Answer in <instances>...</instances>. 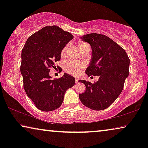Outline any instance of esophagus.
I'll use <instances>...</instances> for the list:
<instances>
[{"label":"esophagus","mask_w":148,"mask_h":148,"mask_svg":"<svg viewBox=\"0 0 148 148\" xmlns=\"http://www.w3.org/2000/svg\"><path fill=\"white\" fill-rule=\"evenodd\" d=\"M78 82H79V79L75 78V83H76V84H77Z\"/></svg>","instance_id":"1"}]
</instances>
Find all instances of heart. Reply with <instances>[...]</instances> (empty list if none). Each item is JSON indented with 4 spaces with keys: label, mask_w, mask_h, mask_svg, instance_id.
<instances>
[{
    "label": "heart",
    "mask_w": 148,
    "mask_h": 148,
    "mask_svg": "<svg viewBox=\"0 0 148 148\" xmlns=\"http://www.w3.org/2000/svg\"><path fill=\"white\" fill-rule=\"evenodd\" d=\"M87 46H89L88 44L82 42L79 45V48L82 50L83 48ZM69 47L70 45L68 44L64 46L63 48H62L61 52H60V56L62 58L66 57V55H67ZM84 64L82 63V62H76L73 60H68L64 63L63 69L64 71L69 74L72 75H78L82 72V71L84 68Z\"/></svg>",
    "instance_id": "obj_1"
}]
</instances>
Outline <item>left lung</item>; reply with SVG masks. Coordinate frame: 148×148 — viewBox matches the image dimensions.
Here are the masks:
<instances>
[{"label": "left lung", "mask_w": 148, "mask_h": 148, "mask_svg": "<svg viewBox=\"0 0 148 148\" xmlns=\"http://www.w3.org/2000/svg\"><path fill=\"white\" fill-rule=\"evenodd\" d=\"M92 47V60L86 71L88 76H99L94 84L86 80V90L79 95L82 104L95 110L108 108L119 96L129 73L130 60L126 52L108 36L89 34L82 37Z\"/></svg>", "instance_id": "1"}]
</instances>
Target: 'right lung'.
I'll return each instance as SVG.
<instances>
[{
	"mask_svg": "<svg viewBox=\"0 0 148 148\" xmlns=\"http://www.w3.org/2000/svg\"><path fill=\"white\" fill-rule=\"evenodd\" d=\"M73 38L58 26H46L29 36L22 49L20 70L24 90L40 110L59 108L66 91L75 85V77L69 74L54 79L49 75L50 69H56L54 63L60 60L62 49Z\"/></svg>",
	"mask_w": 148,
	"mask_h": 148,
	"instance_id": "add662e5",
	"label": "right lung"
}]
</instances>
